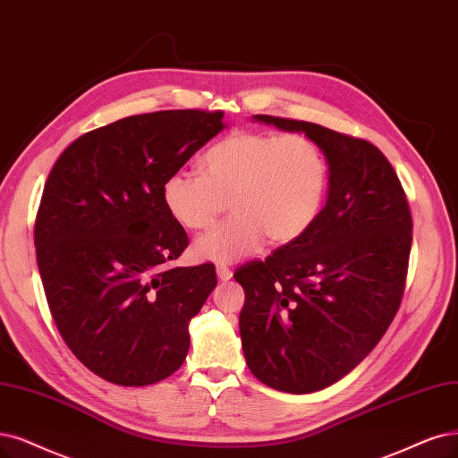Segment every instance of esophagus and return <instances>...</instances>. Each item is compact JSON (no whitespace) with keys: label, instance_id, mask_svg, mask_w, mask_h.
Masks as SVG:
<instances>
[{"label":"esophagus","instance_id":"esophagus-1","mask_svg":"<svg viewBox=\"0 0 458 458\" xmlns=\"http://www.w3.org/2000/svg\"><path fill=\"white\" fill-rule=\"evenodd\" d=\"M216 276L220 281H228L232 279V269L225 264H216Z\"/></svg>","mask_w":458,"mask_h":458}]
</instances>
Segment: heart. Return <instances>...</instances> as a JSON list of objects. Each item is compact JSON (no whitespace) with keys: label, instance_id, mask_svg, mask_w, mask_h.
I'll return each instance as SVG.
<instances>
[{"label":"heart","instance_id":"heart-1","mask_svg":"<svg viewBox=\"0 0 458 458\" xmlns=\"http://www.w3.org/2000/svg\"><path fill=\"white\" fill-rule=\"evenodd\" d=\"M203 174L179 167L162 186L165 209L189 230L209 228L226 206L232 216L196 240L198 260L228 264L257 255L266 238L293 243L325 206L330 169L308 135L238 130L213 143Z\"/></svg>","mask_w":458,"mask_h":458}]
</instances>
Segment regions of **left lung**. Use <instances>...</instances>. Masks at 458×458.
Segmentation results:
<instances>
[{
	"label": "left lung",
	"instance_id": "left-lung-1",
	"mask_svg": "<svg viewBox=\"0 0 458 458\" xmlns=\"http://www.w3.org/2000/svg\"><path fill=\"white\" fill-rule=\"evenodd\" d=\"M255 121L303 131L330 169L313 226L233 274L245 291L240 334L252 376L276 391L308 394L347 376L391 327L408 276L411 213L376 145L306 121Z\"/></svg>",
	"mask_w": 458,
	"mask_h": 458
}]
</instances>
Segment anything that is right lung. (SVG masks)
<instances>
[{
  "mask_svg": "<svg viewBox=\"0 0 458 458\" xmlns=\"http://www.w3.org/2000/svg\"><path fill=\"white\" fill-rule=\"evenodd\" d=\"M223 111L133 114L81 135L56 160L36 218L48 310L75 357L101 379L169 377L189 323L216 286L213 264L167 267L189 245L162 186L225 128Z\"/></svg>",
  "mask_w": 458,
  "mask_h": 458,
  "instance_id": "1",
  "label": "right lung"
}]
</instances>
